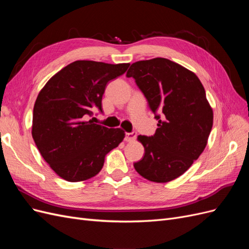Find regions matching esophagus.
<instances>
[{
    "instance_id": "esophagus-1",
    "label": "esophagus",
    "mask_w": 249,
    "mask_h": 249,
    "mask_svg": "<svg viewBox=\"0 0 249 249\" xmlns=\"http://www.w3.org/2000/svg\"><path fill=\"white\" fill-rule=\"evenodd\" d=\"M135 138H136V133H125V136H124V141L126 142H131L134 141Z\"/></svg>"
}]
</instances>
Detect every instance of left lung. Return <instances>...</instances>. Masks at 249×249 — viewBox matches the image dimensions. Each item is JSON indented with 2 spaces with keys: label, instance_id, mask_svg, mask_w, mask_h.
I'll return each mask as SVG.
<instances>
[{
  "label": "left lung",
  "instance_id": "left-lung-1",
  "mask_svg": "<svg viewBox=\"0 0 249 249\" xmlns=\"http://www.w3.org/2000/svg\"><path fill=\"white\" fill-rule=\"evenodd\" d=\"M126 77L135 79L158 120L154 136H138L145 153L134 167L152 182H170L189 169L207 145L213 110L205 88L194 72L165 58L135 62Z\"/></svg>",
  "mask_w": 249,
  "mask_h": 249
}]
</instances>
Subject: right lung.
<instances>
[{"mask_svg":"<svg viewBox=\"0 0 249 249\" xmlns=\"http://www.w3.org/2000/svg\"><path fill=\"white\" fill-rule=\"evenodd\" d=\"M129 65L78 60L40 90L33 109L32 137L60 178L69 182L91 178L103 168L106 155L124 140L122 129H108L86 117L92 109L102 112L108 82L124 74Z\"/></svg>","mask_w":249,"mask_h":249,"instance_id":"right-lung-1","label":"right lung"}]
</instances>
